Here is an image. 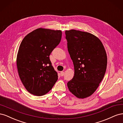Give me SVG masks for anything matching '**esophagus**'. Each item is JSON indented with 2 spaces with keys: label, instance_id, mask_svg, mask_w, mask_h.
Masks as SVG:
<instances>
[{
  "label": "esophagus",
  "instance_id": "esophagus-1",
  "mask_svg": "<svg viewBox=\"0 0 123 123\" xmlns=\"http://www.w3.org/2000/svg\"><path fill=\"white\" fill-rule=\"evenodd\" d=\"M64 74H65V72H63V71L61 72V76H64Z\"/></svg>",
  "mask_w": 123,
  "mask_h": 123
}]
</instances>
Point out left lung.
Returning a JSON list of instances; mask_svg holds the SVG:
<instances>
[{"label":"left lung","instance_id":"8db88e82","mask_svg":"<svg viewBox=\"0 0 123 123\" xmlns=\"http://www.w3.org/2000/svg\"><path fill=\"white\" fill-rule=\"evenodd\" d=\"M65 34L74 67V75L68 87L77 98H86L96 91L105 75L106 51L101 41L90 33L71 30L66 31Z\"/></svg>","mask_w":123,"mask_h":123}]
</instances>
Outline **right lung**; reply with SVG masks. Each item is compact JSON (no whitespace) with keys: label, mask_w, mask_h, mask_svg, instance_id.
Listing matches in <instances>:
<instances>
[{"label":"right lung","mask_w":123,"mask_h":123,"mask_svg":"<svg viewBox=\"0 0 123 123\" xmlns=\"http://www.w3.org/2000/svg\"><path fill=\"white\" fill-rule=\"evenodd\" d=\"M61 30L38 28L26 35L18 51L16 64L21 81L27 90L42 96L51 90L58 80L49 56L60 43Z\"/></svg>","instance_id":"right-lung-1"}]
</instances>
